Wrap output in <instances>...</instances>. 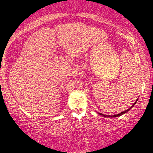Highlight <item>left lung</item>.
Here are the masks:
<instances>
[{"mask_svg":"<svg viewBox=\"0 0 153 153\" xmlns=\"http://www.w3.org/2000/svg\"><path fill=\"white\" fill-rule=\"evenodd\" d=\"M137 100H138V99H137ZM137 100L134 103V104L132 105V106H131L130 107H129L128 109H127L126 111H123V112H121V113H119V114H117V115H103V114H102V113H99L100 115H102L103 117H119V116H121V115H123L124 113H127L128 112V111H129L131 109V108H132L134 105H135V104L136 103V102H137Z\"/></svg>","mask_w":153,"mask_h":153,"instance_id":"8db88e82","label":"left lung"}]
</instances>
